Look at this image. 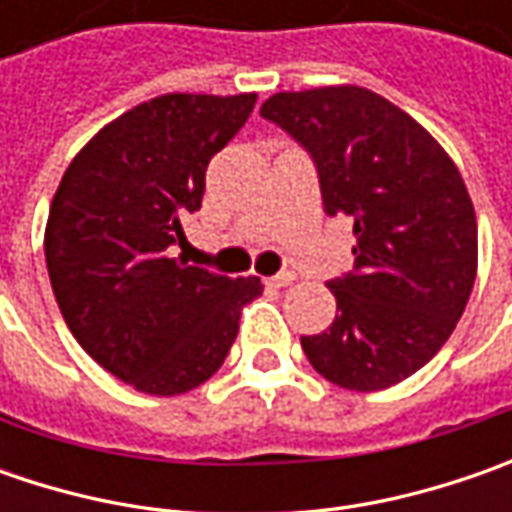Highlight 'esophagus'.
I'll return each instance as SVG.
<instances>
[{
    "label": "esophagus",
    "instance_id": "34e87169",
    "mask_svg": "<svg viewBox=\"0 0 512 512\" xmlns=\"http://www.w3.org/2000/svg\"><path fill=\"white\" fill-rule=\"evenodd\" d=\"M293 279H296V273H293V270H282V273H276V276L265 279V285L267 287H287V285H293Z\"/></svg>",
    "mask_w": 512,
    "mask_h": 512
}]
</instances>
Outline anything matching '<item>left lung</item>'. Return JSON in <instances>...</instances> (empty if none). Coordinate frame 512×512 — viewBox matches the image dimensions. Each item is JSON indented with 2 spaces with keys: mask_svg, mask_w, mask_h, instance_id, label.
I'll return each instance as SVG.
<instances>
[{
  "mask_svg": "<svg viewBox=\"0 0 512 512\" xmlns=\"http://www.w3.org/2000/svg\"><path fill=\"white\" fill-rule=\"evenodd\" d=\"M262 116L313 156L327 216L353 219L356 267L330 282L333 325L302 336L307 362L359 393L404 382L450 339L476 282L462 173L413 116L367 88L273 93Z\"/></svg>",
  "mask_w": 512,
  "mask_h": 512,
  "instance_id": "left-lung-1",
  "label": "left lung"
}]
</instances>
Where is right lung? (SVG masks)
I'll return each mask as SVG.
<instances>
[{
    "label": "right lung",
    "instance_id": "1",
    "mask_svg": "<svg viewBox=\"0 0 512 512\" xmlns=\"http://www.w3.org/2000/svg\"><path fill=\"white\" fill-rule=\"evenodd\" d=\"M256 93H165L108 122L53 193L45 262L65 325L93 362L148 396L207 382L239 333L259 276L227 279L173 259L202 207L205 170Z\"/></svg>",
    "mask_w": 512,
    "mask_h": 512
}]
</instances>
